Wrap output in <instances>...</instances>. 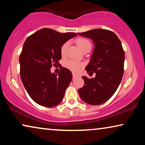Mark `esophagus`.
<instances>
[{"label":"esophagus","mask_w":145,"mask_h":145,"mask_svg":"<svg viewBox=\"0 0 145 145\" xmlns=\"http://www.w3.org/2000/svg\"><path fill=\"white\" fill-rule=\"evenodd\" d=\"M77 76H77V75H76V74H75V73H72V77H73V78H76Z\"/></svg>","instance_id":"esophagus-1"}]
</instances>
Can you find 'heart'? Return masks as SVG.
I'll use <instances>...</instances> for the list:
<instances>
[{"instance_id":"b5f03b06","label":"heart","mask_w":145,"mask_h":145,"mask_svg":"<svg viewBox=\"0 0 145 145\" xmlns=\"http://www.w3.org/2000/svg\"><path fill=\"white\" fill-rule=\"evenodd\" d=\"M76 44L78 45L79 48H80L82 51H84L85 49L88 48V47H91V43L90 42V41L87 39L78 38L76 40ZM69 45V42H66L62 45V47H61V53L63 56L66 54ZM64 66L65 67H67V68L69 69L70 70H72L73 71H77L79 70V69L80 68L82 65H81L80 63L76 62V61L72 60H68L66 61L64 63Z\"/></svg>"}]
</instances>
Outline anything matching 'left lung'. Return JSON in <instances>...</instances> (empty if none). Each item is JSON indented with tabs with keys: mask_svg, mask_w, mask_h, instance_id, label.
Listing matches in <instances>:
<instances>
[{
	"mask_svg": "<svg viewBox=\"0 0 145 145\" xmlns=\"http://www.w3.org/2000/svg\"><path fill=\"white\" fill-rule=\"evenodd\" d=\"M78 34L92 39L94 51L85 69L87 72L96 73L95 78L82 77L85 84L78 90L79 96L87 104L100 105L114 94L121 81L125 52L120 40L112 31L94 29Z\"/></svg>",
	"mask_w": 145,
	"mask_h": 145,
	"instance_id": "left-lung-1",
	"label": "left lung"
}]
</instances>
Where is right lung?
<instances>
[{"label":"right lung","instance_id":"add662e5","mask_svg":"<svg viewBox=\"0 0 145 145\" xmlns=\"http://www.w3.org/2000/svg\"><path fill=\"white\" fill-rule=\"evenodd\" d=\"M76 33H59L43 28L26 39L20 55L22 82L30 98L40 106L51 108L63 100L72 78L69 69L61 67L59 74L51 72L53 65L59 64L61 48Z\"/></svg>","mask_w":145,"mask_h":145}]
</instances>
